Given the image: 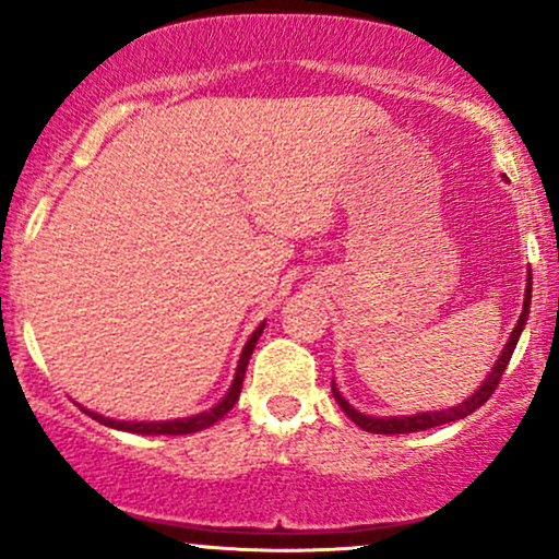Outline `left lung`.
<instances>
[{"mask_svg":"<svg viewBox=\"0 0 559 559\" xmlns=\"http://www.w3.org/2000/svg\"><path fill=\"white\" fill-rule=\"evenodd\" d=\"M528 307H531V273H528V286H525L523 312H521V318H518L515 329H512V333H510V342L504 344L502 355H499L497 365H493V368H491L489 378H486V381L480 383V389L476 391V394L467 396V400L460 402L457 407L439 409V413H436V409H433V413H418V415H409V418H407V415H402V418H370V415L357 413V409L344 400L342 391L336 389V383H333V386H331L333 396H336L338 407L344 409L346 418H349L352 423H355V426H360L362 431H368V433H415V431H426V428L444 426V423H452V420H463L465 415L476 413L480 404L489 402V396L493 394V391H497L499 381H502V376H504V370H507V365H510L512 352H515L518 338H521L525 320H528Z\"/></svg>","mask_w":559,"mask_h":559,"instance_id":"obj_1","label":"left lung"}]
</instances>
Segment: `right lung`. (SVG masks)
Instances as JSON below:
<instances>
[{"label":"right lung","mask_w":559,"mask_h":559,"mask_svg":"<svg viewBox=\"0 0 559 559\" xmlns=\"http://www.w3.org/2000/svg\"><path fill=\"white\" fill-rule=\"evenodd\" d=\"M265 329V323H260V329L249 336V342L243 344V352L239 357V368H236V376H234V383H230L228 394L223 396L221 402L215 404V407H210L207 413H199V415H191V418H178V420H152V423H144V420H112V418H105V415H96L92 409H83V413H88L96 423H102V426H110V428H118V431H131V433H144V436H183V433H197V431H204V428L215 426L217 420L223 418V415L228 413L230 407H234L236 402H239V394H241V383H243V373H247V365H249V357H252L254 352V344H258L260 333Z\"/></svg>","instance_id":"1"}]
</instances>
